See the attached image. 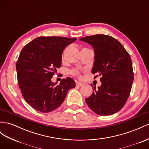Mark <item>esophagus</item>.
<instances>
[{"label": "esophagus", "instance_id": "esophagus-1", "mask_svg": "<svg viewBox=\"0 0 149 149\" xmlns=\"http://www.w3.org/2000/svg\"><path fill=\"white\" fill-rule=\"evenodd\" d=\"M76 86H82L83 85V84L82 83H80L79 81H76Z\"/></svg>", "mask_w": 149, "mask_h": 149}]
</instances>
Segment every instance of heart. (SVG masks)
Here are the masks:
<instances>
[{
  "label": "heart",
  "mask_w": 149,
  "mask_h": 149,
  "mask_svg": "<svg viewBox=\"0 0 149 149\" xmlns=\"http://www.w3.org/2000/svg\"><path fill=\"white\" fill-rule=\"evenodd\" d=\"M72 74H73L74 75H76V76H79V72L77 71V70H73V71H72Z\"/></svg>",
  "instance_id": "b5f03b06"
}]
</instances>
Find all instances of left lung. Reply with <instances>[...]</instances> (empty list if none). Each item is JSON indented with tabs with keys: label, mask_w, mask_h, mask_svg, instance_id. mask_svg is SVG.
<instances>
[{
	"label": "left lung",
	"mask_w": 149,
	"mask_h": 149,
	"mask_svg": "<svg viewBox=\"0 0 149 149\" xmlns=\"http://www.w3.org/2000/svg\"><path fill=\"white\" fill-rule=\"evenodd\" d=\"M79 40L93 46L95 61L91 73L98 74L95 78L102 76V85L97 90L95 86L85 101L96 114L113 115L123 107L132 89L134 75L130 54L118 40L110 36L96 34Z\"/></svg>",
	"instance_id": "8db88e82"
}]
</instances>
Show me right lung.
Here are the masks:
<instances>
[{"mask_svg": "<svg viewBox=\"0 0 149 149\" xmlns=\"http://www.w3.org/2000/svg\"><path fill=\"white\" fill-rule=\"evenodd\" d=\"M76 38L39 37L23 47L16 63L17 81L23 98L36 110L47 113L58 108L69 90L76 86L68 77L59 84L51 78L61 66L62 53Z\"/></svg>", "mask_w": 149, "mask_h": 149, "instance_id": "1", "label": "right lung"}]
</instances>
